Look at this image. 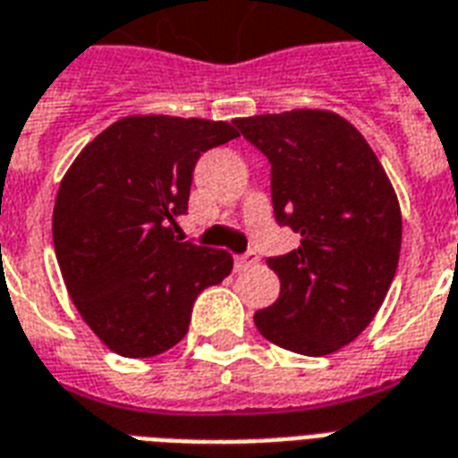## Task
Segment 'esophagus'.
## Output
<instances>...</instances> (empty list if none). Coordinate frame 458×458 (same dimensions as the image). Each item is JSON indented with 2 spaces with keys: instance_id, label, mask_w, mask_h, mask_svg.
Segmentation results:
<instances>
[{
  "instance_id": "34e87169",
  "label": "esophagus",
  "mask_w": 458,
  "mask_h": 458,
  "mask_svg": "<svg viewBox=\"0 0 458 458\" xmlns=\"http://www.w3.org/2000/svg\"><path fill=\"white\" fill-rule=\"evenodd\" d=\"M257 262H259V257H257L255 252H245V255L235 257V269H238V272H242V269H250V267Z\"/></svg>"
}]
</instances>
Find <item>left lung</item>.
I'll return each mask as SVG.
<instances>
[{"label": "left lung", "mask_w": 458, "mask_h": 458, "mask_svg": "<svg viewBox=\"0 0 458 458\" xmlns=\"http://www.w3.org/2000/svg\"><path fill=\"white\" fill-rule=\"evenodd\" d=\"M272 165L274 218L301 235L267 264L279 298L257 310V330L284 350L325 357L364 333L398 269L403 218L381 162L333 111L296 108L235 118Z\"/></svg>", "instance_id": "8db88e82"}]
</instances>
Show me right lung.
Masks as SVG:
<instances>
[{"instance_id":"right-lung-1","label":"right lung","mask_w":458,"mask_h":458,"mask_svg":"<svg viewBox=\"0 0 458 458\" xmlns=\"http://www.w3.org/2000/svg\"><path fill=\"white\" fill-rule=\"evenodd\" d=\"M238 135L225 121L125 116L67 169L53 208L55 257L74 308L111 352L148 359L174 347L196 296L233 269L225 250L182 242L177 218L199 157Z\"/></svg>"}]
</instances>
